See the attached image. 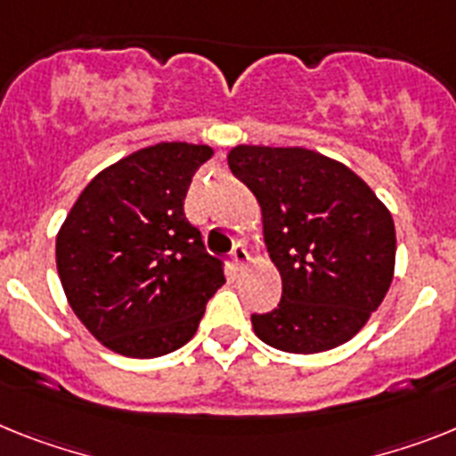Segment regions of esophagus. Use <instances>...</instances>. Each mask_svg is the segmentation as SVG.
I'll list each match as a JSON object with an SVG mask.
<instances>
[{
	"instance_id": "34e87169",
	"label": "esophagus",
	"mask_w": 456,
	"mask_h": 456,
	"mask_svg": "<svg viewBox=\"0 0 456 456\" xmlns=\"http://www.w3.org/2000/svg\"><path fill=\"white\" fill-rule=\"evenodd\" d=\"M248 259H250V255H248L246 248L234 246V250H232V264H234V269H243L248 264Z\"/></svg>"
}]
</instances>
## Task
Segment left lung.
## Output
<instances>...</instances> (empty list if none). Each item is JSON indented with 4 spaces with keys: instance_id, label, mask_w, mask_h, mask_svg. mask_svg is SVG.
<instances>
[{
    "instance_id": "1",
    "label": "left lung",
    "mask_w": 456,
    "mask_h": 456,
    "mask_svg": "<svg viewBox=\"0 0 456 456\" xmlns=\"http://www.w3.org/2000/svg\"><path fill=\"white\" fill-rule=\"evenodd\" d=\"M229 169L262 206L281 304L252 313L266 346L313 354L340 346L382 304L394 275L389 210L357 174L305 148L236 145Z\"/></svg>"
}]
</instances>
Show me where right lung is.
I'll return each mask as SVG.
<instances>
[{
	"label": "right lung",
	"mask_w": 456,
	"mask_h": 456,
	"mask_svg": "<svg viewBox=\"0 0 456 456\" xmlns=\"http://www.w3.org/2000/svg\"><path fill=\"white\" fill-rule=\"evenodd\" d=\"M208 145L157 143L94 175L57 234V273L92 336L151 359L192 338L224 285V262L185 217Z\"/></svg>",
	"instance_id": "obj_1"
}]
</instances>
